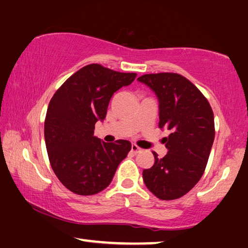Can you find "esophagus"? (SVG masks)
<instances>
[{
	"instance_id": "1",
	"label": "esophagus",
	"mask_w": 248,
	"mask_h": 248,
	"mask_svg": "<svg viewBox=\"0 0 248 248\" xmlns=\"http://www.w3.org/2000/svg\"><path fill=\"white\" fill-rule=\"evenodd\" d=\"M132 153L133 154H140V151H141V149L140 148V147H138V146H136V145H132Z\"/></svg>"
}]
</instances>
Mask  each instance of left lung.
Instances as JSON below:
<instances>
[{
    "label": "left lung",
    "mask_w": 248,
    "mask_h": 248,
    "mask_svg": "<svg viewBox=\"0 0 248 248\" xmlns=\"http://www.w3.org/2000/svg\"><path fill=\"white\" fill-rule=\"evenodd\" d=\"M138 80L159 100V127L171 132L164 138L168 154L142 171L155 196L173 201L187 194L205 172L215 140V117L209 102L187 78L175 73L146 74Z\"/></svg>",
    "instance_id": "left-lung-1"
}]
</instances>
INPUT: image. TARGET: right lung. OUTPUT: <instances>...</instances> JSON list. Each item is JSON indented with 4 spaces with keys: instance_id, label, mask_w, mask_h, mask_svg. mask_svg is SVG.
Instances as JSON below:
<instances>
[{
    "instance_id": "obj_1",
    "label": "right lung",
    "mask_w": 248,
    "mask_h": 248,
    "mask_svg": "<svg viewBox=\"0 0 248 248\" xmlns=\"http://www.w3.org/2000/svg\"><path fill=\"white\" fill-rule=\"evenodd\" d=\"M136 73H120L89 64L56 90L47 107L45 140L55 175L65 187L81 196L110 185L119 164L132 148L128 140L101 141L94 124L106 119L115 91L135 80Z\"/></svg>"
}]
</instances>
